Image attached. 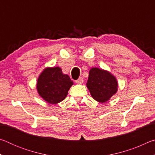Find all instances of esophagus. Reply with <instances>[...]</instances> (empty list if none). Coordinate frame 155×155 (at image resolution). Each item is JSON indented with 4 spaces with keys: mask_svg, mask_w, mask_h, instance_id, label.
<instances>
[{
    "mask_svg": "<svg viewBox=\"0 0 155 155\" xmlns=\"http://www.w3.org/2000/svg\"><path fill=\"white\" fill-rule=\"evenodd\" d=\"M83 82V79L82 77L78 78L77 80L75 81V83L77 84H78V85H81V84H82Z\"/></svg>",
    "mask_w": 155,
    "mask_h": 155,
    "instance_id": "esophagus-1",
    "label": "esophagus"
}]
</instances>
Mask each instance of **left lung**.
<instances>
[{"instance_id":"8db88e82","label":"left lung","mask_w":155,"mask_h":155,"mask_svg":"<svg viewBox=\"0 0 155 155\" xmlns=\"http://www.w3.org/2000/svg\"><path fill=\"white\" fill-rule=\"evenodd\" d=\"M86 86L92 98L97 102L104 103L117 93L118 83L117 78L108 70L91 68Z\"/></svg>"}]
</instances>
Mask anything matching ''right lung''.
Wrapping results in <instances>:
<instances>
[{"label": "right lung", "mask_w": 155, "mask_h": 155, "mask_svg": "<svg viewBox=\"0 0 155 155\" xmlns=\"http://www.w3.org/2000/svg\"><path fill=\"white\" fill-rule=\"evenodd\" d=\"M74 84L61 68L46 67L40 73L36 83L37 91L46 103L56 104L66 98Z\"/></svg>", "instance_id": "1"}]
</instances>
